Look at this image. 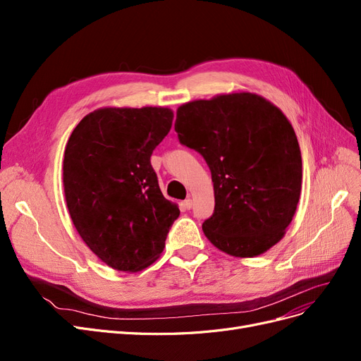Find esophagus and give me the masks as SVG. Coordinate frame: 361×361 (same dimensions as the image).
I'll use <instances>...</instances> for the list:
<instances>
[{
    "label": "esophagus",
    "instance_id": "esophagus-1",
    "mask_svg": "<svg viewBox=\"0 0 361 361\" xmlns=\"http://www.w3.org/2000/svg\"><path fill=\"white\" fill-rule=\"evenodd\" d=\"M183 206H185V209H191V207H192V200L187 199V200L183 202Z\"/></svg>",
    "mask_w": 361,
    "mask_h": 361
}]
</instances>
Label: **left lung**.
Segmentation results:
<instances>
[{"label": "left lung", "instance_id": "1", "mask_svg": "<svg viewBox=\"0 0 361 361\" xmlns=\"http://www.w3.org/2000/svg\"><path fill=\"white\" fill-rule=\"evenodd\" d=\"M174 130L211 170L215 207L202 226L206 238L236 257L276 245L292 221L302 180L286 116L257 94L232 93L179 106Z\"/></svg>", "mask_w": 361, "mask_h": 361}]
</instances>
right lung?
<instances>
[{
  "label": "right lung",
  "mask_w": 361,
  "mask_h": 361,
  "mask_svg": "<svg viewBox=\"0 0 361 361\" xmlns=\"http://www.w3.org/2000/svg\"><path fill=\"white\" fill-rule=\"evenodd\" d=\"M171 122L169 108H101L69 137L63 183L71 218L87 247L114 269L154 264L180 214L150 164Z\"/></svg>",
  "instance_id": "right-lung-1"
}]
</instances>
